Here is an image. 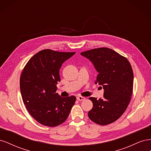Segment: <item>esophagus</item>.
Masks as SVG:
<instances>
[{"instance_id": "esophagus-1", "label": "esophagus", "mask_w": 151, "mask_h": 151, "mask_svg": "<svg viewBox=\"0 0 151 151\" xmlns=\"http://www.w3.org/2000/svg\"><path fill=\"white\" fill-rule=\"evenodd\" d=\"M77 99L79 100V101H84V100L86 99V98L83 97V96H77Z\"/></svg>"}]
</instances>
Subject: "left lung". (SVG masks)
<instances>
[{"mask_svg":"<svg viewBox=\"0 0 151 151\" xmlns=\"http://www.w3.org/2000/svg\"><path fill=\"white\" fill-rule=\"evenodd\" d=\"M93 63L98 72L95 84L103 86V98L89 99L93 108L91 121L101 125L115 122L125 112L133 91L134 73L127 58L108 48H98L81 53Z\"/></svg>","mask_w":151,"mask_h":151,"instance_id":"obj_1","label":"left lung"}]
</instances>
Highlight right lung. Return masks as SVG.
<instances>
[{"label": "right lung", "mask_w": 151, "mask_h": 151, "mask_svg": "<svg viewBox=\"0 0 151 151\" xmlns=\"http://www.w3.org/2000/svg\"><path fill=\"white\" fill-rule=\"evenodd\" d=\"M76 52L43 50L31 58L20 77V90L27 110L41 124L56 127L64 122L74 106V96L62 98L57 84L60 81L59 70Z\"/></svg>", "instance_id": "right-lung-1"}]
</instances>
